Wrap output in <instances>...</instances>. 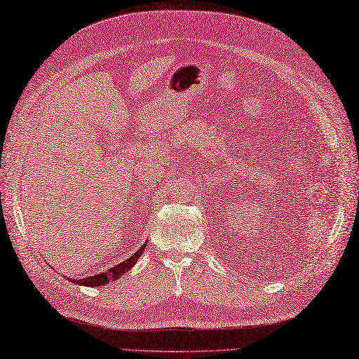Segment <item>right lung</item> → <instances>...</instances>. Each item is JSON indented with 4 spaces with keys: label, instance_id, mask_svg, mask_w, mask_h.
Listing matches in <instances>:
<instances>
[{
    "label": "right lung",
    "instance_id": "right-lung-1",
    "mask_svg": "<svg viewBox=\"0 0 359 359\" xmlns=\"http://www.w3.org/2000/svg\"><path fill=\"white\" fill-rule=\"evenodd\" d=\"M146 243H147V241L129 259L120 262V264H117V265H114L108 271H104V273H100L97 276H91V277H85V278H81V280H73V278H69V280H72L73 283L83 285V286H103L112 280H118V278L123 276L126 271H129L137 264V260L140 259V256H142V252L146 248Z\"/></svg>",
    "mask_w": 359,
    "mask_h": 359
}]
</instances>
